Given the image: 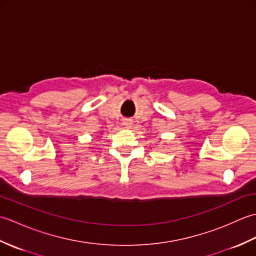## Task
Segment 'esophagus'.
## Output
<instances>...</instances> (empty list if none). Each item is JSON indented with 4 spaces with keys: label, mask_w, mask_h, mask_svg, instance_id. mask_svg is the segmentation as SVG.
Returning a JSON list of instances; mask_svg holds the SVG:
<instances>
[{
    "label": "esophagus",
    "mask_w": 256,
    "mask_h": 256,
    "mask_svg": "<svg viewBox=\"0 0 256 256\" xmlns=\"http://www.w3.org/2000/svg\"><path fill=\"white\" fill-rule=\"evenodd\" d=\"M122 124L124 125L125 128H131L133 126V121L130 118H125V120H123Z\"/></svg>",
    "instance_id": "obj_1"
}]
</instances>
